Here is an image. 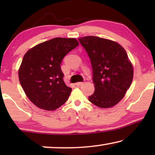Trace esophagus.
I'll use <instances>...</instances> for the list:
<instances>
[{
	"label": "esophagus",
	"mask_w": 155,
	"mask_h": 155,
	"mask_svg": "<svg viewBox=\"0 0 155 155\" xmlns=\"http://www.w3.org/2000/svg\"><path fill=\"white\" fill-rule=\"evenodd\" d=\"M83 83H84L83 82H76V83H75V85H76V86H78V87H79V86H80V85H82V84H83Z\"/></svg>",
	"instance_id": "obj_1"
}]
</instances>
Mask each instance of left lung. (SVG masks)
<instances>
[{
	"label": "left lung",
	"mask_w": 155,
	"mask_h": 155,
	"mask_svg": "<svg viewBox=\"0 0 155 155\" xmlns=\"http://www.w3.org/2000/svg\"><path fill=\"white\" fill-rule=\"evenodd\" d=\"M78 40L92 67L95 90L89 101L100 108L114 107L124 98L132 83L133 68L126 50L117 42L94 36Z\"/></svg>",
	"instance_id": "1"
}]
</instances>
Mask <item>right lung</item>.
Segmentation results:
<instances>
[{
	"mask_svg": "<svg viewBox=\"0 0 155 155\" xmlns=\"http://www.w3.org/2000/svg\"><path fill=\"white\" fill-rule=\"evenodd\" d=\"M78 44L74 38L57 37L37 44L25 54L19 80L27 97L37 107L54 111L68 100L72 89L65 84L61 63Z\"/></svg>",
	"mask_w": 155,
	"mask_h": 155,
	"instance_id": "obj_1",
	"label": "right lung"
}]
</instances>
